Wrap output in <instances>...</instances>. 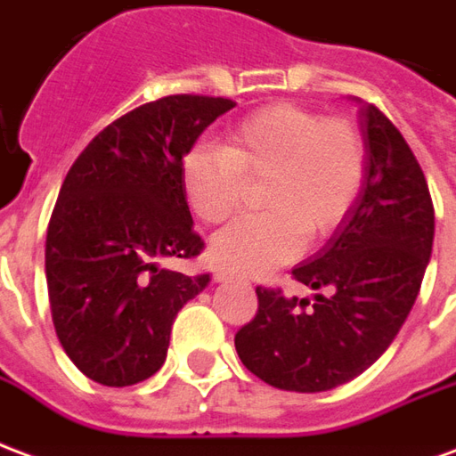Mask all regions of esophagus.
Returning <instances> with one entry per match:
<instances>
[{"instance_id": "obj_1", "label": "esophagus", "mask_w": 456, "mask_h": 456, "mask_svg": "<svg viewBox=\"0 0 456 456\" xmlns=\"http://www.w3.org/2000/svg\"><path fill=\"white\" fill-rule=\"evenodd\" d=\"M214 279H216V281H228V279H232V277H231V274H225V272H216Z\"/></svg>"}]
</instances>
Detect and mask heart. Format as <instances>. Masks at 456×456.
I'll return each instance as SVG.
<instances>
[{"label": "heart", "instance_id": "heart-1", "mask_svg": "<svg viewBox=\"0 0 456 456\" xmlns=\"http://www.w3.org/2000/svg\"><path fill=\"white\" fill-rule=\"evenodd\" d=\"M242 177H265V214L216 232L208 260L231 274H265L294 260L304 235L321 240L345 221L364 179V145L350 123L294 104L265 106L225 131L224 148L196 145L182 162L187 204L204 224L235 211Z\"/></svg>", "mask_w": 456, "mask_h": 456}]
</instances>
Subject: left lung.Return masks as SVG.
I'll use <instances>...</instances> for the list:
<instances>
[{"instance_id": "left-lung-1", "label": "left lung", "mask_w": 456, "mask_h": 456, "mask_svg": "<svg viewBox=\"0 0 456 456\" xmlns=\"http://www.w3.org/2000/svg\"><path fill=\"white\" fill-rule=\"evenodd\" d=\"M364 179L323 250L291 274L314 301L257 287V315L235 335L269 387L315 394L347 384L387 352L413 308L435 238V208L413 151L377 106H360Z\"/></svg>"}]
</instances>
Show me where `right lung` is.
<instances>
[{"instance_id":"1","label":"right lung","mask_w":456,"mask_h":456,"mask_svg":"<svg viewBox=\"0 0 456 456\" xmlns=\"http://www.w3.org/2000/svg\"><path fill=\"white\" fill-rule=\"evenodd\" d=\"M232 106L199 94L138 106L89 142L60 187L45 238L53 325L72 364L96 384L151 379L165 364L182 305L211 281L159 260L204 250L182 162Z\"/></svg>"}]
</instances>
